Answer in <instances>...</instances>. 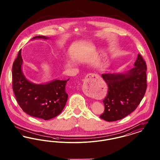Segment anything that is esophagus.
<instances>
[{"label":"esophagus","instance_id":"1","mask_svg":"<svg viewBox=\"0 0 160 160\" xmlns=\"http://www.w3.org/2000/svg\"><path fill=\"white\" fill-rule=\"evenodd\" d=\"M98 76L97 75V74H89L86 77V83L83 84V91L84 94H86L87 96L88 97H92V93H91L90 92L88 91L87 89H86V87H87V84L88 82H89L90 80L92 79H95V78H98Z\"/></svg>","mask_w":160,"mask_h":160}]
</instances>
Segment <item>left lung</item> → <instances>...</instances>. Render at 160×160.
I'll return each instance as SVG.
<instances>
[{"label": "left lung", "mask_w": 160, "mask_h": 160, "mask_svg": "<svg viewBox=\"0 0 160 160\" xmlns=\"http://www.w3.org/2000/svg\"><path fill=\"white\" fill-rule=\"evenodd\" d=\"M134 65L127 72L102 74L108 93L103 100L105 109L100 118L107 122L120 120L134 112L143 99L147 88V67L140 54Z\"/></svg>", "instance_id": "left-lung-1"}]
</instances>
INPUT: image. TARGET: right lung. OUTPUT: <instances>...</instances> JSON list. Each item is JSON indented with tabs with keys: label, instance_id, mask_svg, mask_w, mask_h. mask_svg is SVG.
<instances>
[{
	"label": "right lung",
	"instance_id": "1",
	"mask_svg": "<svg viewBox=\"0 0 160 160\" xmlns=\"http://www.w3.org/2000/svg\"><path fill=\"white\" fill-rule=\"evenodd\" d=\"M49 38L37 36L32 39ZM22 64L20 50L12 65V89L18 105L27 114L44 120L59 115L68 99L65 86L69 78L67 80L55 79L46 83H33L24 75Z\"/></svg>",
	"mask_w": 160,
	"mask_h": 160
}]
</instances>
